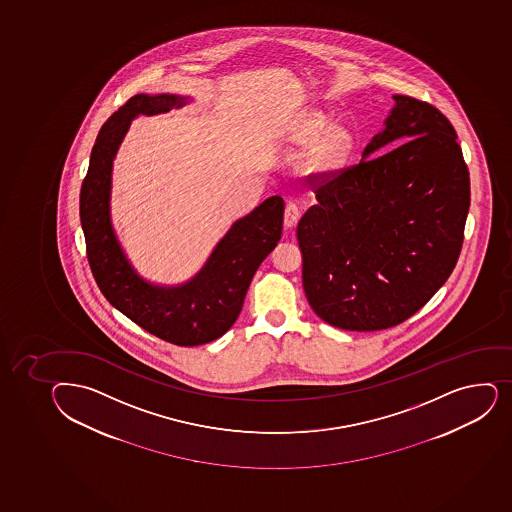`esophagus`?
<instances>
[{
    "instance_id": "obj_1",
    "label": "esophagus",
    "mask_w": 512,
    "mask_h": 512,
    "mask_svg": "<svg viewBox=\"0 0 512 512\" xmlns=\"http://www.w3.org/2000/svg\"><path fill=\"white\" fill-rule=\"evenodd\" d=\"M299 215H301V210H299V205H297L296 201H289L287 205H285V213H284V225L285 227H294L296 225L297 220H299Z\"/></svg>"
}]
</instances>
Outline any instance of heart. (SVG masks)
Listing matches in <instances>:
<instances>
[{"label":"heart","mask_w":512,"mask_h":512,"mask_svg":"<svg viewBox=\"0 0 512 512\" xmlns=\"http://www.w3.org/2000/svg\"><path fill=\"white\" fill-rule=\"evenodd\" d=\"M331 131V122L322 114H311L302 124L299 141L302 144H312L326 136ZM353 149V136L348 131H334L322 141L317 148L312 164L314 168H338L346 161Z\"/></svg>","instance_id":"heart-1"}]
</instances>
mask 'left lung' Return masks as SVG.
Here are the masks:
<instances>
[{"mask_svg":"<svg viewBox=\"0 0 512 512\" xmlns=\"http://www.w3.org/2000/svg\"><path fill=\"white\" fill-rule=\"evenodd\" d=\"M393 99L364 161L317 174L319 203L297 225L307 301L346 331H381L420 311L464 243L470 178L457 132L432 104ZM391 142L402 144L368 157Z\"/></svg>","mask_w":512,"mask_h":512,"instance_id":"1","label":"left lung"}]
</instances>
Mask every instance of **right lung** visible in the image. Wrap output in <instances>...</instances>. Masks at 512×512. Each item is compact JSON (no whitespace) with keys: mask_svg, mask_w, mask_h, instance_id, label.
Instances as JSON below:
<instances>
[{"mask_svg":"<svg viewBox=\"0 0 512 512\" xmlns=\"http://www.w3.org/2000/svg\"><path fill=\"white\" fill-rule=\"evenodd\" d=\"M178 95L131 97L101 127L80 188V222L90 270L102 294L144 331L176 346H200L223 336L237 321L253 275L282 235L284 200L272 196L238 220L195 279L159 289L131 269L109 220L112 159L129 122L180 107Z\"/></svg>","mask_w":512,"mask_h":512,"instance_id":"obj_1","label":"right lung"}]
</instances>
